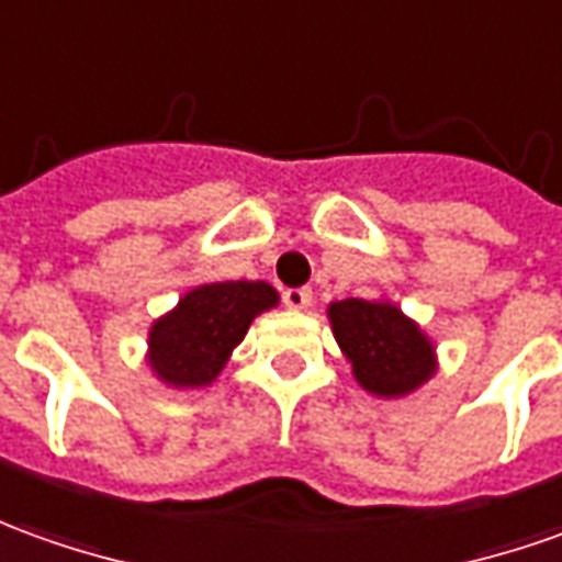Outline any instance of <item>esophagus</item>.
<instances>
[{"label": "esophagus", "instance_id": "esophagus-1", "mask_svg": "<svg viewBox=\"0 0 562 562\" xmlns=\"http://www.w3.org/2000/svg\"><path fill=\"white\" fill-rule=\"evenodd\" d=\"M284 305L293 308V312H305L312 305V290L308 288H296V290H284Z\"/></svg>", "mask_w": 562, "mask_h": 562}]
</instances>
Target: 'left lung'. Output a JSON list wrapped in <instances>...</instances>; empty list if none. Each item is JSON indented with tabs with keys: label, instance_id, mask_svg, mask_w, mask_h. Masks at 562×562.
<instances>
[{
	"label": "left lung",
	"instance_id": "obj_1",
	"mask_svg": "<svg viewBox=\"0 0 562 562\" xmlns=\"http://www.w3.org/2000/svg\"><path fill=\"white\" fill-rule=\"evenodd\" d=\"M327 318L351 376L367 394L397 401L437 373L435 339L392 300H339L327 305Z\"/></svg>",
	"mask_w": 562,
	"mask_h": 562
}]
</instances>
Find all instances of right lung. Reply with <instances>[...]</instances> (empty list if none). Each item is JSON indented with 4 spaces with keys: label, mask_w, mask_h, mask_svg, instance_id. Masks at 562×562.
Wrapping results in <instances>:
<instances>
[{
    "label": "right lung",
    "mask_w": 562,
    "mask_h": 562,
    "mask_svg": "<svg viewBox=\"0 0 562 562\" xmlns=\"http://www.w3.org/2000/svg\"><path fill=\"white\" fill-rule=\"evenodd\" d=\"M278 303V290L266 281H214L186 290L180 303L149 324L146 363L153 376L177 392L214 385L250 324Z\"/></svg>",
    "instance_id": "right-lung-1"
}]
</instances>
